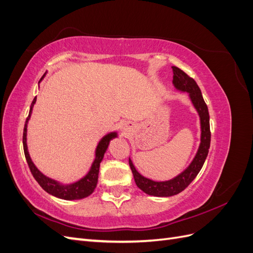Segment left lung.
<instances>
[{"label": "left lung", "mask_w": 253, "mask_h": 253, "mask_svg": "<svg viewBox=\"0 0 253 253\" xmlns=\"http://www.w3.org/2000/svg\"><path fill=\"white\" fill-rule=\"evenodd\" d=\"M173 68V84L174 86L182 91H187L191 98L194 108L198 112L201 118V126H202V137L201 144L193 162L190 164L187 169L180 173L175 178L168 181H154L147 177H144L141 174L137 172L131 159H128L129 168H131L132 173L134 175V179L137 187L142 190L144 193L153 196L159 197H168L173 196L180 193L181 191L185 190L196 175L200 173L201 169L204 166L205 160L208 156V152L210 148L211 141V132H210V116L208 112V106H207L202 91L198 87L197 83L193 78H191L185 72L181 71L180 68L172 66Z\"/></svg>", "instance_id": "obj_1"}]
</instances>
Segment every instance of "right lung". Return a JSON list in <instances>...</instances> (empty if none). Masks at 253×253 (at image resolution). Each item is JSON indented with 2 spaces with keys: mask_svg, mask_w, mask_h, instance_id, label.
Here are the masks:
<instances>
[{
  "mask_svg": "<svg viewBox=\"0 0 253 253\" xmlns=\"http://www.w3.org/2000/svg\"><path fill=\"white\" fill-rule=\"evenodd\" d=\"M36 100H37V97H35L32 105H30V111L28 114V117L26 118V122L24 126V132H23V148H24V154H25V158H26V162L28 164L30 172H32L35 179L42 187L43 190H45L47 193L56 196V197L62 198V200H66V201H73V200H81V198H84V197L90 195L94 192V190L97 186L99 167H100V163L104 156V153L109 147V143H110L111 139H113L114 137H116L117 134L116 133L108 134L103 137L100 142H99V144L97 145V149H96V157H95L94 163H93V165H91L89 172L85 176H84L83 178H81L77 182L72 183V185H61V183H59L58 181L46 177V176L38 170L28 154L27 144H26L27 122L30 118V115H32V111L34 108V104L36 103Z\"/></svg>",
  "mask_w": 253,
  "mask_h": 253,
  "instance_id": "right-lung-1",
  "label": "right lung"
}]
</instances>
